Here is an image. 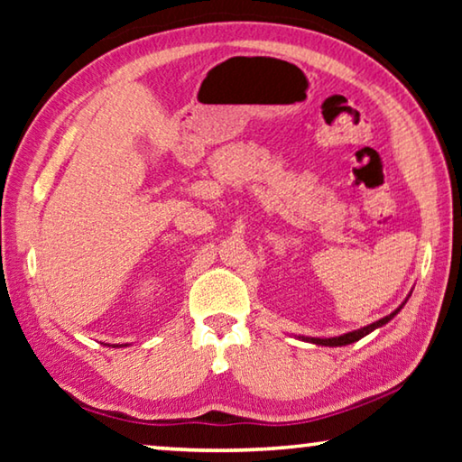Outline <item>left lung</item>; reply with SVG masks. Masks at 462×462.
Listing matches in <instances>:
<instances>
[{"label":"left lung","instance_id":"left-lung-1","mask_svg":"<svg viewBox=\"0 0 462 462\" xmlns=\"http://www.w3.org/2000/svg\"><path fill=\"white\" fill-rule=\"evenodd\" d=\"M410 295H411V291H410ZM410 295L405 297V301L410 300ZM405 301L402 303L400 308L391 311L389 316L381 318V319H377V322H373V324H369V326H363V328H358V330L346 332V334H340V336H332V338H314V336H297V338L303 340V342L318 344V346H346V344H353V342H356V340H361V338H365L366 334H371L373 330H377V328H381V326H385L387 322H391V319H393L397 314H400L402 308L405 306Z\"/></svg>","mask_w":462,"mask_h":462}]
</instances>
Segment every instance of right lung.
<instances>
[{
    "instance_id": "right-lung-1",
    "label": "right lung",
    "mask_w": 462,
    "mask_h": 462,
    "mask_svg": "<svg viewBox=\"0 0 462 462\" xmlns=\"http://www.w3.org/2000/svg\"><path fill=\"white\" fill-rule=\"evenodd\" d=\"M106 346H112V344H106ZM122 346H128V344H114V348H122Z\"/></svg>"
}]
</instances>
